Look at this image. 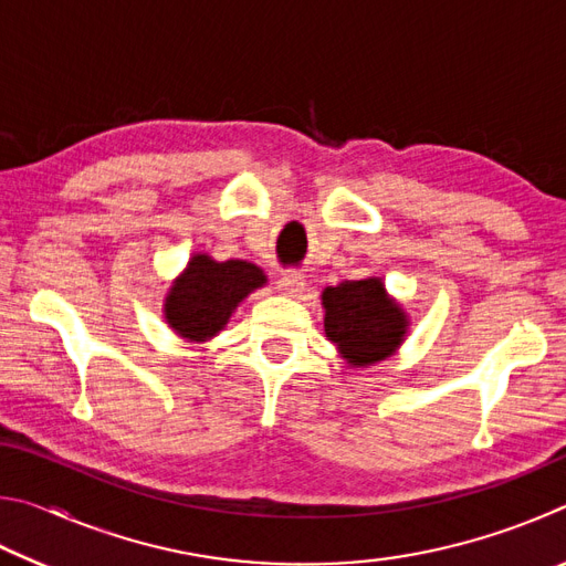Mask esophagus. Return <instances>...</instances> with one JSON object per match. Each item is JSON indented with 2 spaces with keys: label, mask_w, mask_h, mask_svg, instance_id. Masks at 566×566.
<instances>
[{
  "label": "esophagus",
  "mask_w": 566,
  "mask_h": 566,
  "mask_svg": "<svg viewBox=\"0 0 566 566\" xmlns=\"http://www.w3.org/2000/svg\"><path fill=\"white\" fill-rule=\"evenodd\" d=\"M304 286H306V280H304L302 272L290 270V272L282 274V280H280V292H282V294H286V296H300V294L304 292Z\"/></svg>",
  "instance_id": "esophagus-1"
}]
</instances>
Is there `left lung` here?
<instances>
[{
    "label": "left lung",
    "mask_w": 566,
    "mask_h": 566,
    "mask_svg": "<svg viewBox=\"0 0 566 566\" xmlns=\"http://www.w3.org/2000/svg\"><path fill=\"white\" fill-rule=\"evenodd\" d=\"M322 306L324 334L354 367L391 357L407 337V312L387 294L379 276L327 286Z\"/></svg>",
    "instance_id": "obj_1"
}]
</instances>
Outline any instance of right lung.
Masks as SVG:
<instances>
[{"label": "right lung", "mask_w": 566, "mask_h": 566, "mask_svg": "<svg viewBox=\"0 0 566 566\" xmlns=\"http://www.w3.org/2000/svg\"><path fill=\"white\" fill-rule=\"evenodd\" d=\"M264 284V272L252 262L195 254L169 286L165 319L181 339L207 342L224 329L239 302Z\"/></svg>", "instance_id": "1"}]
</instances>
